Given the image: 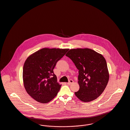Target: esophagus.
Returning <instances> with one entry per match:
<instances>
[{"label": "esophagus", "instance_id": "1", "mask_svg": "<svg viewBox=\"0 0 130 130\" xmlns=\"http://www.w3.org/2000/svg\"><path fill=\"white\" fill-rule=\"evenodd\" d=\"M73 82H74V81H73L72 80H70L67 83V84H68V85H71V84L73 83Z\"/></svg>", "mask_w": 130, "mask_h": 130}]
</instances>
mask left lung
Wrapping results in <instances>:
<instances>
[{"label":"left lung","instance_id":"8db88e82","mask_svg":"<svg viewBox=\"0 0 130 130\" xmlns=\"http://www.w3.org/2000/svg\"><path fill=\"white\" fill-rule=\"evenodd\" d=\"M66 56L70 58L79 70L80 88L75 92L81 101L88 102L99 97L109 79L107 62L103 56L89 48L70 49Z\"/></svg>","mask_w":130,"mask_h":130}]
</instances>
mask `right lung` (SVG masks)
<instances>
[{
	"instance_id": "1",
	"label": "right lung",
	"mask_w": 130,
	"mask_h": 130,
	"mask_svg": "<svg viewBox=\"0 0 130 130\" xmlns=\"http://www.w3.org/2000/svg\"><path fill=\"white\" fill-rule=\"evenodd\" d=\"M69 49L44 48L30 55L24 62L23 81L29 95L41 103L51 101L61 86L53 69Z\"/></svg>"
}]
</instances>
